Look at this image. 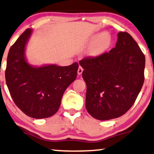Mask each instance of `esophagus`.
I'll use <instances>...</instances> for the list:
<instances>
[{"mask_svg":"<svg viewBox=\"0 0 154 154\" xmlns=\"http://www.w3.org/2000/svg\"><path fill=\"white\" fill-rule=\"evenodd\" d=\"M83 69L82 68V67L81 66H79V69H78V74L79 75H81L82 73H83Z\"/></svg>","mask_w":154,"mask_h":154,"instance_id":"obj_1","label":"esophagus"}]
</instances>
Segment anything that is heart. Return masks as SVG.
I'll use <instances>...</instances> for the list:
<instances>
[{"label":"heart","mask_w":154,"mask_h":154,"mask_svg":"<svg viewBox=\"0 0 154 154\" xmlns=\"http://www.w3.org/2000/svg\"><path fill=\"white\" fill-rule=\"evenodd\" d=\"M88 43L90 44L88 54L92 57H98L108 51L112 45L113 38L110 33L104 31L92 34Z\"/></svg>","instance_id":"obj_1"}]
</instances>
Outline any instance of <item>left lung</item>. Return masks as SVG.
<instances>
[{
	"label": "left lung",
	"instance_id": "obj_1",
	"mask_svg": "<svg viewBox=\"0 0 154 154\" xmlns=\"http://www.w3.org/2000/svg\"><path fill=\"white\" fill-rule=\"evenodd\" d=\"M79 64L87 85L85 107L92 117L116 119L131 108L144 83L145 57L129 33L119 32L110 52Z\"/></svg>",
	"mask_w": 154,
	"mask_h": 154
}]
</instances>
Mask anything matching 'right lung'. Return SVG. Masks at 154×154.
<instances>
[{
  "instance_id": "obj_1",
  "label": "right lung",
  "mask_w": 154,
  "mask_h": 154,
  "mask_svg": "<svg viewBox=\"0 0 154 154\" xmlns=\"http://www.w3.org/2000/svg\"><path fill=\"white\" fill-rule=\"evenodd\" d=\"M31 33V29H26L10 48L6 84L14 102L22 112L33 119H45L58 111L63 94L76 78L79 64L39 67L29 64L25 49Z\"/></svg>"
}]
</instances>
